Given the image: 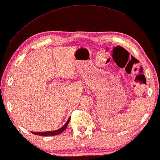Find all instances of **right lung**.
Masks as SVG:
<instances>
[{"instance_id": "1", "label": "right lung", "mask_w": 160, "mask_h": 160, "mask_svg": "<svg viewBox=\"0 0 160 160\" xmlns=\"http://www.w3.org/2000/svg\"><path fill=\"white\" fill-rule=\"evenodd\" d=\"M70 120V118H68V121L66 122V123L64 125H63L62 128H60V129H58L57 130H54V131H47V132H31L32 134H34V135H40V136H48V135H60V133H62L63 131H64L65 129H66L67 126L68 124H69V122Z\"/></svg>"}]
</instances>
